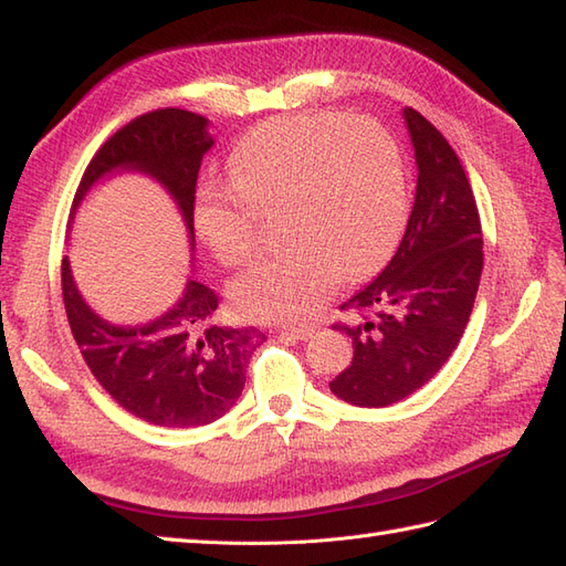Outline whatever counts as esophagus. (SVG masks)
<instances>
[{
  "label": "esophagus",
  "mask_w": 566,
  "mask_h": 566,
  "mask_svg": "<svg viewBox=\"0 0 566 566\" xmlns=\"http://www.w3.org/2000/svg\"><path fill=\"white\" fill-rule=\"evenodd\" d=\"M284 335H292V337H296V339H311L313 335H315V327H311V325H301V327H284L282 329Z\"/></svg>",
  "instance_id": "esophagus-1"
}]
</instances>
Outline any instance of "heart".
<instances>
[{"instance_id":"1","label":"heart","mask_w":566,"mask_h":566,"mask_svg":"<svg viewBox=\"0 0 566 566\" xmlns=\"http://www.w3.org/2000/svg\"><path fill=\"white\" fill-rule=\"evenodd\" d=\"M231 186L202 188L196 227L227 268L249 263L260 220L280 217L289 241L231 284L251 321H303L346 280L382 263L403 222V165L380 124L344 114L277 117L245 134L229 157Z\"/></svg>"}]
</instances>
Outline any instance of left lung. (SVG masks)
<instances>
[{
    "mask_svg": "<svg viewBox=\"0 0 566 566\" xmlns=\"http://www.w3.org/2000/svg\"><path fill=\"white\" fill-rule=\"evenodd\" d=\"M418 181L395 258L344 303L354 358L329 382L346 403L382 409L434 378L467 329L483 272V231L457 153L421 112L403 109Z\"/></svg>",
    "mask_w": 566,
    "mask_h": 566,
    "instance_id": "1",
    "label": "left lung"
}]
</instances>
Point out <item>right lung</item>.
<instances>
[{
	"mask_svg": "<svg viewBox=\"0 0 566 566\" xmlns=\"http://www.w3.org/2000/svg\"><path fill=\"white\" fill-rule=\"evenodd\" d=\"M212 148L208 119L167 107L140 114L109 136L85 167L71 217L91 186L112 171H143L177 200L193 245L196 181ZM62 294L71 332L95 380L122 409L165 428L208 426L224 416L245 385L249 358L265 342L255 327L212 323L217 294L188 280L181 298L157 321L114 325L78 294L62 260Z\"/></svg>",
	"mask_w": 566,
	"mask_h": 566,
	"instance_id": "right-lung-1",
	"label": "right lung"
}]
</instances>
